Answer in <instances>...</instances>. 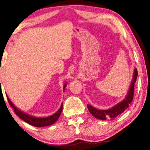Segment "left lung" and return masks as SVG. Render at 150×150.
I'll use <instances>...</instances> for the list:
<instances>
[{
  "label": "left lung",
  "mask_w": 150,
  "mask_h": 150,
  "mask_svg": "<svg viewBox=\"0 0 150 150\" xmlns=\"http://www.w3.org/2000/svg\"><path fill=\"white\" fill-rule=\"evenodd\" d=\"M137 77H138V71L136 68L134 69L132 81L130 87L129 88V91L128 94L126 96L125 98L121 102L119 103L110 109L107 110H98L95 108L93 106L90 105H87V108L88 111L94 117L99 119V120H106V119H110V120H115V119L120 116L122 113H123L128 106L131 105L132 101L133 100L134 92V84H135Z\"/></svg>",
  "instance_id": "left-lung-1"
}]
</instances>
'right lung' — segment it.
I'll return each instance as SVG.
<instances>
[{
  "instance_id": "1",
  "label": "right lung",
  "mask_w": 150,
  "mask_h": 150,
  "mask_svg": "<svg viewBox=\"0 0 150 150\" xmlns=\"http://www.w3.org/2000/svg\"><path fill=\"white\" fill-rule=\"evenodd\" d=\"M66 85H67V83H65L64 86H63V91L65 90ZM8 101L9 103V105L14 109V112L16 113V115L18 116L19 118H21L22 120H24V122H26L28 123L30 125L34 126L35 127H44L54 124L55 122L58 120V118H59L63 109L62 103V105H61L60 108L57 110V112H55L54 115L48 116V117L46 118H37L34 117V116H30L26 113H24V112L19 110L18 108H16V106L13 105V103L11 102V100H10L8 98Z\"/></svg>"
}]
</instances>
